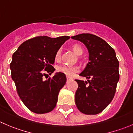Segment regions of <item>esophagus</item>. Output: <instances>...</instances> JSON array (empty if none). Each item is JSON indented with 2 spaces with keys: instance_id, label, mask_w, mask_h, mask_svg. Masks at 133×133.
Masks as SVG:
<instances>
[{
  "instance_id": "esophagus-1",
  "label": "esophagus",
  "mask_w": 133,
  "mask_h": 133,
  "mask_svg": "<svg viewBox=\"0 0 133 133\" xmlns=\"http://www.w3.org/2000/svg\"><path fill=\"white\" fill-rule=\"evenodd\" d=\"M66 79H67V80H70V79H72V78H70V77L69 76H67L66 77Z\"/></svg>"
}]
</instances>
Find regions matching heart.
I'll list each match as a JSON object with an SVG mask.
<instances>
[{
    "label": "heart",
    "instance_id": "1",
    "mask_svg": "<svg viewBox=\"0 0 133 133\" xmlns=\"http://www.w3.org/2000/svg\"><path fill=\"white\" fill-rule=\"evenodd\" d=\"M73 51L77 55H82L83 53V49L79 44H74L72 46ZM61 50H59L55 54V58L56 60H58L60 57ZM57 71L65 74L68 76H72L76 72L78 71V69L76 66L69 65H62L59 66L57 67Z\"/></svg>",
    "mask_w": 133,
    "mask_h": 133
}]
</instances>
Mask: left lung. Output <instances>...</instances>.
<instances>
[{
    "label": "left lung",
    "instance_id": "obj_1",
    "mask_svg": "<svg viewBox=\"0 0 133 133\" xmlns=\"http://www.w3.org/2000/svg\"><path fill=\"white\" fill-rule=\"evenodd\" d=\"M71 38L83 43L89 52V63L79 74L86 77L89 85L87 82L75 79L78 84L75 103L84 114H97L107 108L114 97L119 79V61L114 50L98 36L86 33Z\"/></svg>",
    "mask_w": 133,
    "mask_h": 133
}]
</instances>
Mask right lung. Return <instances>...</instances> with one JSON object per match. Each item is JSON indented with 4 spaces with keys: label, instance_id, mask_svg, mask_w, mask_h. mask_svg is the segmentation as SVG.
I'll return each instance as SVG.
<instances>
[{
    "label": "right lung",
    "instance_id": "right-lung-1",
    "mask_svg": "<svg viewBox=\"0 0 133 133\" xmlns=\"http://www.w3.org/2000/svg\"><path fill=\"white\" fill-rule=\"evenodd\" d=\"M70 38L68 36H37L24 42L12 55L10 70L17 92L31 112L45 114L56 106L59 91L66 83L65 74L56 72L44 80L45 72L51 74L57 51Z\"/></svg>",
    "mask_w": 133,
    "mask_h": 133
}]
</instances>
